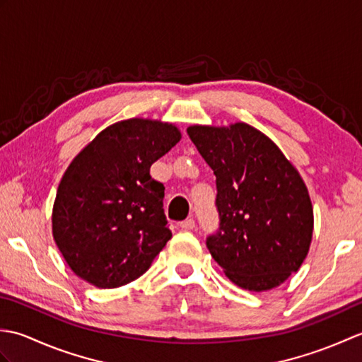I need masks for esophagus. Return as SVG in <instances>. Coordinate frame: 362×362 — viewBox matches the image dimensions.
Instances as JSON below:
<instances>
[{
    "mask_svg": "<svg viewBox=\"0 0 362 362\" xmlns=\"http://www.w3.org/2000/svg\"><path fill=\"white\" fill-rule=\"evenodd\" d=\"M194 226H196V222H194V219H193V218H188V219H185V221H182V222H180V227H182V230H193V228H194Z\"/></svg>",
    "mask_w": 362,
    "mask_h": 362,
    "instance_id": "34e87169",
    "label": "esophagus"
}]
</instances>
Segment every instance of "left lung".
<instances>
[{
    "instance_id": "1",
    "label": "left lung",
    "mask_w": 362,
    "mask_h": 362,
    "mask_svg": "<svg viewBox=\"0 0 362 362\" xmlns=\"http://www.w3.org/2000/svg\"><path fill=\"white\" fill-rule=\"evenodd\" d=\"M187 132L216 175L219 227L206 236L211 257L243 289L279 286L298 271L311 244L313 205L302 177L245 122Z\"/></svg>"
}]
</instances>
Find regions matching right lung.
<instances>
[{"instance_id":"1","label":"right lung","mask_w":362,"mask_h":362,"mask_svg":"<svg viewBox=\"0 0 362 362\" xmlns=\"http://www.w3.org/2000/svg\"><path fill=\"white\" fill-rule=\"evenodd\" d=\"M180 140L168 122L132 118L103 130L68 166L52 209V235L71 271L118 288L148 271L171 230L165 187L151 165Z\"/></svg>"}]
</instances>
